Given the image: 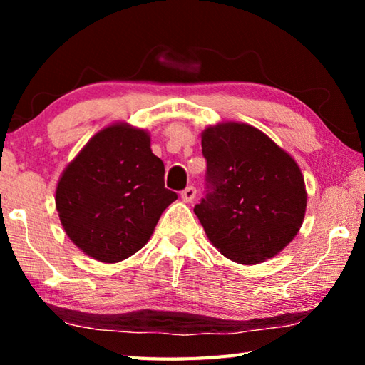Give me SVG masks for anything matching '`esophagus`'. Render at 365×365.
Segmentation results:
<instances>
[{
    "label": "esophagus",
    "instance_id": "1",
    "mask_svg": "<svg viewBox=\"0 0 365 365\" xmlns=\"http://www.w3.org/2000/svg\"><path fill=\"white\" fill-rule=\"evenodd\" d=\"M196 197V188L195 187H188V188H185L183 191H182V200L185 201V202H191Z\"/></svg>",
    "mask_w": 365,
    "mask_h": 365
}]
</instances>
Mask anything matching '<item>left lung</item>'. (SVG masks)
I'll return each mask as SVG.
<instances>
[{
	"mask_svg": "<svg viewBox=\"0 0 365 365\" xmlns=\"http://www.w3.org/2000/svg\"><path fill=\"white\" fill-rule=\"evenodd\" d=\"M211 191L195 206L209 242L233 262L256 265L293 242L306 215L304 177L259 128L219 122L201 133Z\"/></svg>",
	"mask_w": 365,
	"mask_h": 365,
	"instance_id": "obj_1",
	"label": "left lung"
}]
</instances>
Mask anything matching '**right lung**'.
<instances>
[{
	"instance_id": "1",
	"label": "right lung",
	"mask_w": 365,
	"mask_h": 365,
	"mask_svg": "<svg viewBox=\"0 0 365 365\" xmlns=\"http://www.w3.org/2000/svg\"><path fill=\"white\" fill-rule=\"evenodd\" d=\"M177 193L164 188V163L146 128L114 122L101 128L61 174L56 211L86 256L115 264L140 251Z\"/></svg>"
}]
</instances>
